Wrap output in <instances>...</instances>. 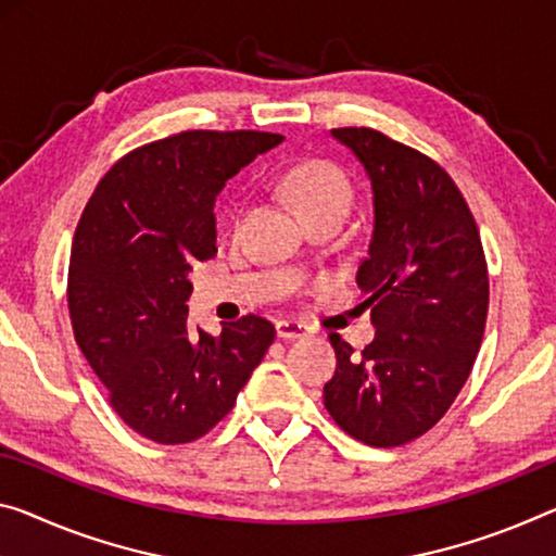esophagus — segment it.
Returning <instances> with one entry per match:
<instances>
[{"mask_svg": "<svg viewBox=\"0 0 556 556\" xmlns=\"http://www.w3.org/2000/svg\"><path fill=\"white\" fill-rule=\"evenodd\" d=\"M311 328L301 320H276V336L280 340H293V338H305Z\"/></svg>", "mask_w": 556, "mask_h": 556, "instance_id": "1", "label": "esophagus"}]
</instances>
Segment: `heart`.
Segmentation results:
<instances>
[{"label":"heart","instance_id":"heart-1","mask_svg":"<svg viewBox=\"0 0 556 556\" xmlns=\"http://www.w3.org/2000/svg\"><path fill=\"white\" fill-rule=\"evenodd\" d=\"M280 186L298 211L303 213V218L332 208L348 211L353 203V186H350L343 168L323 159H311L293 166L280 178ZM238 226H241V208L230 218V228L236 230Z\"/></svg>","mask_w":556,"mask_h":556}]
</instances>
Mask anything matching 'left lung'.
Segmentation results:
<instances>
[{"mask_svg": "<svg viewBox=\"0 0 556 556\" xmlns=\"http://www.w3.org/2000/svg\"><path fill=\"white\" fill-rule=\"evenodd\" d=\"M332 136L372 184L375 226L357 286L378 332L363 353L328 332L338 367L323 397L357 442L407 445L442 420L480 353L490 305L480 230L452 176L422 151L367 126Z\"/></svg>", "mask_w": 556, "mask_h": 556, "instance_id": "8db88e82", "label": "left lung"}]
</instances>
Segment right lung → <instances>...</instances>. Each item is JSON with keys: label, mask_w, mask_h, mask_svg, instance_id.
Returning a JSON list of instances; mask_svg holds the SVG:
<instances>
[{"label": "right lung", "mask_w": 556, "mask_h": 556, "mask_svg": "<svg viewBox=\"0 0 556 556\" xmlns=\"http://www.w3.org/2000/svg\"><path fill=\"white\" fill-rule=\"evenodd\" d=\"M268 131H181L106 170L76 226L66 303L109 405L159 445L213 430L276 338L243 315L220 336L189 323V270L216 249L213 206L230 176L278 147Z\"/></svg>", "instance_id": "add662e5"}]
</instances>
